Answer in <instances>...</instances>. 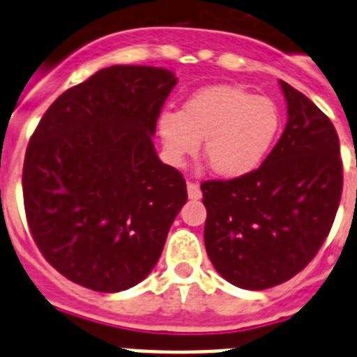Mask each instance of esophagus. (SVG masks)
<instances>
[{
  "mask_svg": "<svg viewBox=\"0 0 357 357\" xmlns=\"http://www.w3.org/2000/svg\"><path fill=\"white\" fill-rule=\"evenodd\" d=\"M188 197L191 200H198L202 198V191H200V185L197 182H188Z\"/></svg>",
  "mask_w": 357,
  "mask_h": 357,
  "instance_id": "1",
  "label": "esophagus"
}]
</instances>
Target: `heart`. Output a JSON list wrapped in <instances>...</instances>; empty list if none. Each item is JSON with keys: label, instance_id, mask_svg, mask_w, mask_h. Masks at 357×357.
Listing matches in <instances>:
<instances>
[{"label": "heart", "instance_id": "heart-1", "mask_svg": "<svg viewBox=\"0 0 357 357\" xmlns=\"http://www.w3.org/2000/svg\"><path fill=\"white\" fill-rule=\"evenodd\" d=\"M280 127L279 107L238 85L198 91L181 112H162L157 130L169 162L182 164L204 139V159L216 175L241 176L268 155Z\"/></svg>", "mask_w": 357, "mask_h": 357}]
</instances>
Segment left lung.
I'll list each match as a JSON object with an SVG mask.
<instances>
[{
	"mask_svg": "<svg viewBox=\"0 0 357 357\" xmlns=\"http://www.w3.org/2000/svg\"><path fill=\"white\" fill-rule=\"evenodd\" d=\"M288 123L259 168L202 184L204 241L230 284L266 289L304 270L329 236L343 166L334 125L301 91L280 80Z\"/></svg>",
	"mask_w": 357,
	"mask_h": 357,
	"instance_id": "1",
	"label": "left lung"
}]
</instances>
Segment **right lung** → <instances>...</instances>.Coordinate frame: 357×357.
<instances>
[{"mask_svg": "<svg viewBox=\"0 0 357 357\" xmlns=\"http://www.w3.org/2000/svg\"><path fill=\"white\" fill-rule=\"evenodd\" d=\"M175 84L168 69L110 66L44 112L24 155V211L40 254L66 279L116 293L159 261L188 202L182 173L151 143Z\"/></svg>", "mask_w": 357, "mask_h": 357, "instance_id": "obj_1", "label": "right lung"}]
</instances>
